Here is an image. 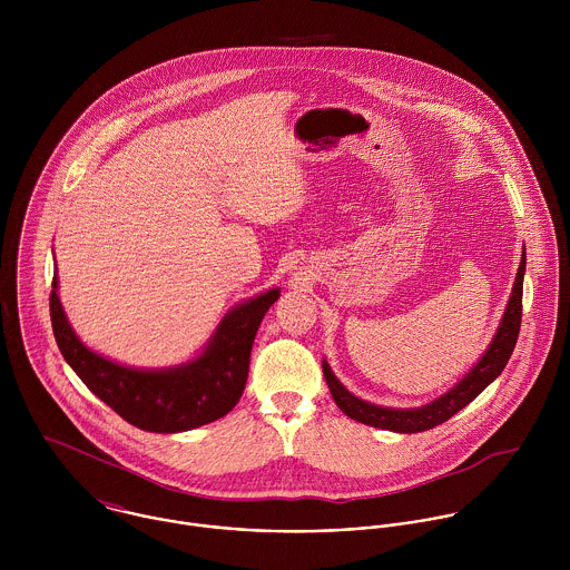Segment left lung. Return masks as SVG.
<instances>
[{
  "mask_svg": "<svg viewBox=\"0 0 570 570\" xmlns=\"http://www.w3.org/2000/svg\"><path fill=\"white\" fill-rule=\"evenodd\" d=\"M524 267H527V256L522 252V261H520V267H518V274H515L513 292H511L509 305L504 309L502 323L498 326V333L493 335V342L489 344L483 360L443 397L434 400L428 406L410 407V410L375 406V404L362 402L355 395H351L335 380L328 364L323 362V373H325L326 386L331 391L333 402L346 416H351L360 423L382 428V430H393V432H406V434L430 430L434 425H441L450 416H454L459 410H463L470 402H474L488 389L489 384L502 373V368L507 366V362L513 353V346H515V340H518V333H520V323H522Z\"/></svg>",
  "mask_w": 570,
  "mask_h": 570,
  "instance_id": "obj_1",
  "label": "left lung"
}]
</instances>
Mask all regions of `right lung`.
Wrapping results in <instances>:
<instances>
[{"mask_svg":"<svg viewBox=\"0 0 570 570\" xmlns=\"http://www.w3.org/2000/svg\"><path fill=\"white\" fill-rule=\"evenodd\" d=\"M278 294L269 289L235 307L197 360L168 371L127 368L82 346L61 309L57 276L52 278L50 318L59 351L98 400L147 432H184L237 406L247 382L254 335Z\"/></svg>","mask_w":570,"mask_h":570,"instance_id":"1","label":"right lung"}]
</instances>
